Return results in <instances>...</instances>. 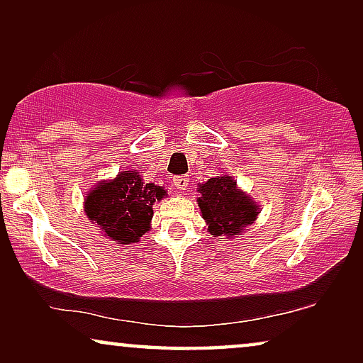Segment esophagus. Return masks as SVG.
I'll use <instances>...</instances> for the list:
<instances>
[{"label": "esophagus", "instance_id": "obj_1", "mask_svg": "<svg viewBox=\"0 0 363 363\" xmlns=\"http://www.w3.org/2000/svg\"><path fill=\"white\" fill-rule=\"evenodd\" d=\"M188 182H190V178H188L186 175H178L173 178V186H175L177 190H185V188L188 186Z\"/></svg>", "mask_w": 363, "mask_h": 363}]
</instances>
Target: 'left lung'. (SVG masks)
<instances>
[{"instance_id": "left-lung-1", "label": "left lung", "mask_w": 363, "mask_h": 363, "mask_svg": "<svg viewBox=\"0 0 363 363\" xmlns=\"http://www.w3.org/2000/svg\"><path fill=\"white\" fill-rule=\"evenodd\" d=\"M198 206L213 236L235 238L255 223L259 206L241 191L231 177L210 178L198 186Z\"/></svg>"}]
</instances>
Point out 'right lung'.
<instances>
[{
    "label": "right lung",
    "mask_w": 363,
    "mask_h": 363,
    "mask_svg": "<svg viewBox=\"0 0 363 363\" xmlns=\"http://www.w3.org/2000/svg\"><path fill=\"white\" fill-rule=\"evenodd\" d=\"M165 195L167 191L155 183H143L138 172H121L89 191L84 211L108 240L130 245L150 230L153 203Z\"/></svg>",
    "instance_id": "add662e5"
}]
</instances>
